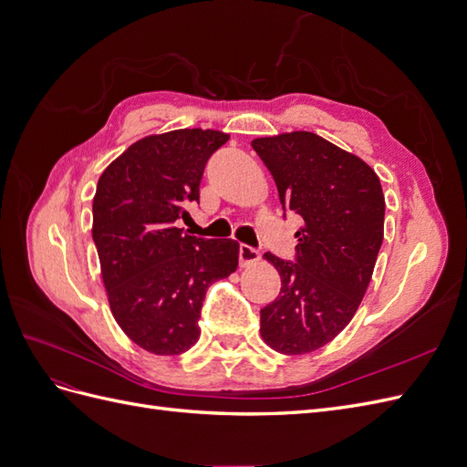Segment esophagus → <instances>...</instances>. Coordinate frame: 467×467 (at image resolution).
<instances>
[{
  "label": "esophagus",
  "mask_w": 467,
  "mask_h": 467,
  "mask_svg": "<svg viewBox=\"0 0 467 467\" xmlns=\"http://www.w3.org/2000/svg\"><path fill=\"white\" fill-rule=\"evenodd\" d=\"M259 259H261V253L257 249H253L249 245L239 247V265H242V266L255 265Z\"/></svg>",
  "instance_id": "esophagus-1"
}]
</instances>
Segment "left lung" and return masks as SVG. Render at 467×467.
Here are the masks:
<instances>
[{"mask_svg": "<svg viewBox=\"0 0 467 467\" xmlns=\"http://www.w3.org/2000/svg\"><path fill=\"white\" fill-rule=\"evenodd\" d=\"M251 146L280 204L304 218L296 265L263 255L280 275V294L261 309V337L280 355H306L357 314L384 239V192L368 163L314 132L255 138Z\"/></svg>", "mask_w": 467, "mask_h": 467, "instance_id": "1", "label": "left lung"}]
</instances>
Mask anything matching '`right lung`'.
<instances>
[{
  "instance_id": "add662e5",
  "label": "right lung",
  "mask_w": 467,
  "mask_h": 467,
  "mask_svg": "<svg viewBox=\"0 0 467 467\" xmlns=\"http://www.w3.org/2000/svg\"><path fill=\"white\" fill-rule=\"evenodd\" d=\"M230 140L220 130L181 129L138 140L99 177L93 242L112 317L151 355L187 352L201 337L210 285L235 273L239 244L175 228L199 201L208 158Z\"/></svg>"
}]
</instances>
